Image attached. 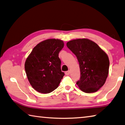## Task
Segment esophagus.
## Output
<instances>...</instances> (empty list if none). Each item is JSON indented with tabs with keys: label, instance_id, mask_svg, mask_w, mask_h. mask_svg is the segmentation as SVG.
<instances>
[{
	"label": "esophagus",
	"instance_id": "1",
	"mask_svg": "<svg viewBox=\"0 0 125 125\" xmlns=\"http://www.w3.org/2000/svg\"><path fill=\"white\" fill-rule=\"evenodd\" d=\"M70 73V71H67L65 72V75H69Z\"/></svg>",
	"mask_w": 125,
	"mask_h": 125
}]
</instances>
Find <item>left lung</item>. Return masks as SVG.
<instances>
[{
  "label": "left lung",
  "instance_id": "obj_1",
  "mask_svg": "<svg viewBox=\"0 0 125 125\" xmlns=\"http://www.w3.org/2000/svg\"><path fill=\"white\" fill-rule=\"evenodd\" d=\"M66 45L79 62L81 76L76 84L80 89L87 93L99 90L109 73L110 62L105 52L95 42L86 38L73 39Z\"/></svg>",
  "mask_w": 125,
  "mask_h": 125
}]
</instances>
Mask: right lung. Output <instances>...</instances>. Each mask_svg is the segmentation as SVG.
I'll use <instances>...</instances> for the list:
<instances>
[{
	"label": "right lung",
	"mask_w": 125,
	"mask_h": 125,
	"mask_svg": "<svg viewBox=\"0 0 125 125\" xmlns=\"http://www.w3.org/2000/svg\"><path fill=\"white\" fill-rule=\"evenodd\" d=\"M64 46L60 39H47L38 44L26 59V75L31 85L38 92H52L58 88L65 75L61 71L59 58Z\"/></svg>",
	"instance_id": "1"
}]
</instances>
